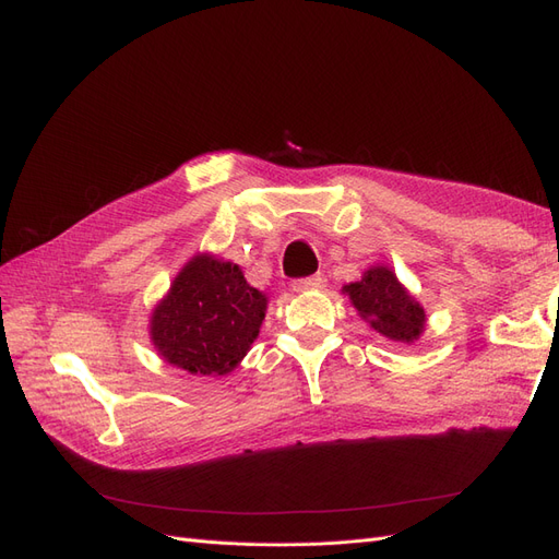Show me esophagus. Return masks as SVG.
<instances>
[{
	"instance_id": "obj_1",
	"label": "esophagus",
	"mask_w": 559,
	"mask_h": 559,
	"mask_svg": "<svg viewBox=\"0 0 559 559\" xmlns=\"http://www.w3.org/2000/svg\"><path fill=\"white\" fill-rule=\"evenodd\" d=\"M326 286V277L317 273V275H310V277H302V280H296L294 282V292H312V289H324Z\"/></svg>"
}]
</instances>
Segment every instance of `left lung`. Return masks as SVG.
Masks as SVG:
<instances>
[{"mask_svg": "<svg viewBox=\"0 0 559 559\" xmlns=\"http://www.w3.org/2000/svg\"><path fill=\"white\" fill-rule=\"evenodd\" d=\"M343 292L370 329H376L389 341L411 345L425 331V308L403 289V284L386 265L368 267L359 282L347 284Z\"/></svg>", "mask_w": 559, "mask_h": 559, "instance_id": "obj_1", "label": "left lung"}]
</instances>
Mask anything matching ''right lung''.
<instances>
[{
    "mask_svg": "<svg viewBox=\"0 0 559 559\" xmlns=\"http://www.w3.org/2000/svg\"><path fill=\"white\" fill-rule=\"evenodd\" d=\"M265 308L240 265L198 253L151 314V341L167 364L193 376H228L257 341Z\"/></svg>",
    "mask_w": 559,
    "mask_h": 559,
    "instance_id": "right-lung-1",
    "label": "right lung"
}]
</instances>
